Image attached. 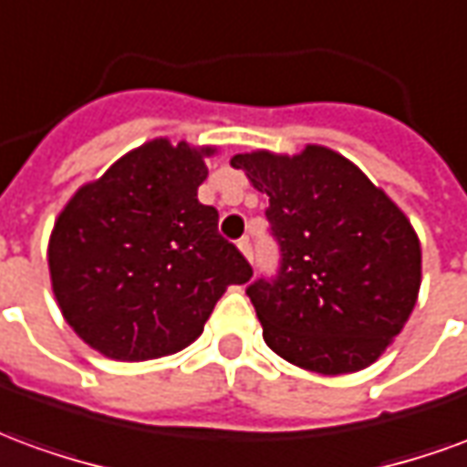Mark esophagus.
Instances as JSON below:
<instances>
[{
  "mask_svg": "<svg viewBox=\"0 0 467 467\" xmlns=\"http://www.w3.org/2000/svg\"><path fill=\"white\" fill-rule=\"evenodd\" d=\"M237 247H240V253H243L244 257L253 263V244H250V237H243V240L237 243Z\"/></svg>",
  "mask_w": 467,
  "mask_h": 467,
  "instance_id": "34e87169",
  "label": "esophagus"
}]
</instances>
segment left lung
I'll return each instance as SVG.
<instances>
[{
    "instance_id": "1",
    "label": "left lung",
    "mask_w": 467,
    "mask_h": 467,
    "mask_svg": "<svg viewBox=\"0 0 467 467\" xmlns=\"http://www.w3.org/2000/svg\"><path fill=\"white\" fill-rule=\"evenodd\" d=\"M234 170L267 192L280 244L275 277L247 287L267 348L305 370L368 368L408 323L420 290V240L365 174L320 144L287 157L234 154Z\"/></svg>"
}]
</instances>
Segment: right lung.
I'll use <instances>...</instances> for the list:
<instances>
[{"label":"right lung","mask_w":467,"mask_h":467,"mask_svg":"<svg viewBox=\"0 0 467 467\" xmlns=\"http://www.w3.org/2000/svg\"><path fill=\"white\" fill-rule=\"evenodd\" d=\"M214 147L152 142L79 187L49 237L59 310L112 360H152L194 343L227 285L253 267L197 200Z\"/></svg>","instance_id":"obj_1"}]
</instances>
